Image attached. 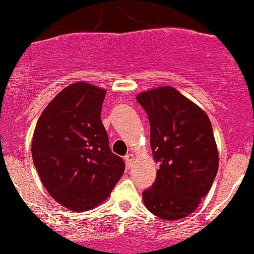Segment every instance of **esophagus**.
Here are the masks:
<instances>
[{
    "label": "esophagus",
    "mask_w": 254,
    "mask_h": 254,
    "mask_svg": "<svg viewBox=\"0 0 254 254\" xmlns=\"http://www.w3.org/2000/svg\"><path fill=\"white\" fill-rule=\"evenodd\" d=\"M124 158H125V162H127V167H131V163H132V161H134V156H132L131 153H129V154H127Z\"/></svg>",
    "instance_id": "obj_1"
}]
</instances>
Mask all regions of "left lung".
<instances>
[{
	"label": "left lung",
	"mask_w": 254,
	"mask_h": 254,
	"mask_svg": "<svg viewBox=\"0 0 254 254\" xmlns=\"http://www.w3.org/2000/svg\"><path fill=\"white\" fill-rule=\"evenodd\" d=\"M147 114L151 148L159 164L153 185L142 192L156 217H188L208 193L218 172V149L207 114L172 86L136 97Z\"/></svg>",
	"instance_id": "left-lung-1"
}]
</instances>
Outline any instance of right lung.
<instances>
[{"mask_svg": "<svg viewBox=\"0 0 254 254\" xmlns=\"http://www.w3.org/2000/svg\"><path fill=\"white\" fill-rule=\"evenodd\" d=\"M106 90L71 84L44 109L31 153L45 189L74 212L92 209L109 196L125 170L109 147L101 120Z\"/></svg>", "mask_w": 254, "mask_h": 254, "instance_id": "add662e5", "label": "right lung"}]
</instances>
